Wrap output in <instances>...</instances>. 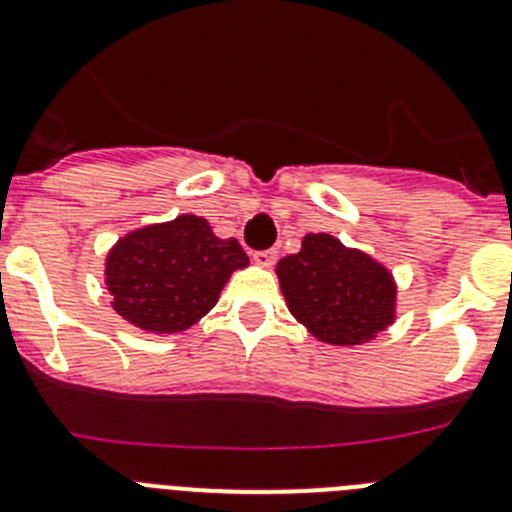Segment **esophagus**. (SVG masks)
Wrapping results in <instances>:
<instances>
[{"label": "esophagus", "mask_w": 512, "mask_h": 512, "mask_svg": "<svg viewBox=\"0 0 512 512\" xmlns=\"http://www.w3.org/2000/svg\"><path fill=\"white\" fill-rule=\"evenodd\" d=\"M253 261L259 266H264V269H269V266H274V261H277V251L274 248H266V251H256L253 253Z\"/></svg>", "instance_id": "obj_1"}]
</instances>
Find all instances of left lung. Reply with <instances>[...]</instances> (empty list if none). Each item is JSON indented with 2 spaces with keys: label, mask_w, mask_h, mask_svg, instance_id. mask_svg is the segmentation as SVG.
<instances>
[{
  "label": "left lung",
  "mask_w": 512,
  "mask_h": 512,
  "mask_svg": "<svg viewBox=\"0 0 512 512\" xmlns=\"http://www.w3.org/2000/svg\"><path fill=\"white\" fill-rule=\"evenodd\" d=\"M277 277L289 312L330 346H359L395 323L390 269L328 233H307L300 253L279 261Z\"/></svg>",
  "instance_id": "obj_1"
}]
</instances>
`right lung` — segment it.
<instances>
[{"label": "right lung", "mask_w": 512, "mask_h": 512, "mask_svg": "<svg viewBox=\"0 0 512 512\" xmlns=\"http://www.w3.org/2000/svg\"><path fill=\"white\" fill-rule=\"evenodd\" d=\"M248 256L235 238H217L205 217L138 228L112 246L104 264L117 315L146 333H182L215 307L220 289Z\"/></svg>", "instance_id": "1"}]
</instances>
